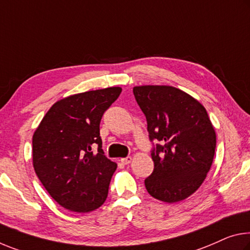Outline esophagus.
<instances>
[{
	"label": "esophagus",
	"instance_id": "obj_1",
	"mask_svg": "<svg viewBox=\"0 0 250 250\" xmlns=\"http://www.w3.org/2000/svg\"><path fill=\"white\" fill-rule=\"evenodd\" d=\"M132 161V158L131 157H125V158H122L121 159V162L122 164H125V165H128V164H130V162Z\"/></svg>",
	"mask_w": 250,
	"mask_h": 250
}]
</instances>
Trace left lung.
<instances>
[{"mask_svg": "<svg viewBox=\"0 0 250 250\" xmlns=\"http://www.w3.org/2000/svg\"><path fill=\"white\" fill-rule=\"evenodd\" d=\"M134 98L145 113L152 149L153 172L145 180L150 195L165 203L191 196L207 177L216 149V132L205 106L170 85H140Z\"/></svg>", "mask_w": 250, "mask_h": 250, "instance_id": "left-lung-1", "label": "left lung"}]
</instances>
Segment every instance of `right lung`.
<instances>
[{
    "label": "right lung",
    "instance_id": "obj_1",
    "mask_svg": "<svg viewBox=\"0 0 250 250\" xmlns=\"http://www.w3.org/2000/svg\"><path fill=\"white\" fill-rule=\"evenodd\" d=\"M122 89L112 86L61 99L43 117L32 139L33 167L50 196L75 212L98 209L108 197L116 162L104 156L100 121ZM98 145V153L92 146Z\"/></svg>",
    "mask_w": 250,
    "mask_h": 250
}]
</instances>
